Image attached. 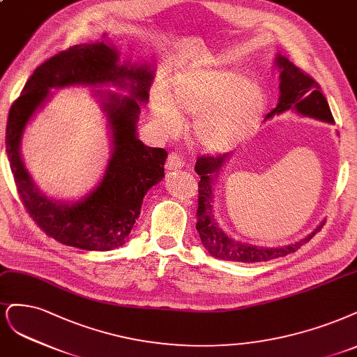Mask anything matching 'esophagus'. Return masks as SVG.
Wrapping results in <instances>:
<instances>
[{"instance_id":"obj_1","label":"esophagus","mask_w":357,"mask_h":357,"mask_svg":"<svg viewBox=\"0 0 357 357\" xmlns=\"http://www.w3.org/2000/svg\"><path fill=\"white\" fill-rule=\"evenodd\" d=\"M165 167H167L168 171L180 169V168L184 167V159H183V156H181L180 153H177V152L169 153L168 158H167V165H165Z\"/></svg>"}]
</instances>
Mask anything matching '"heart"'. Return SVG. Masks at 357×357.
Returning a JSON list of instances; mask_svg holds the SVG:
<instances>
[{
    "label": "heart",
    "mask_w": 357,
    "mask_h": 357,
    "mask_svg": "<svg viewBox=\"0 0 357 357\" xmlns=\"http://www.w3.org/2000/svg\"><path fill=\"white\" fill-rule=\"evenodd\" d=\"M268 102L260 82L236 70L198 69L177 75L167 96L153 103V121L165 132H176L180 115L195 116V142L208 152H225L247 139Z\"/></svg>",
    "instance_id": "1"
}]
</instances>
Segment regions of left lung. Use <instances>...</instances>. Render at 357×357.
<instances>
[{"label":"left lung","mask_w":357,"mask_h":357,"mask_svg":"<svg viewBox=\"0 0 357 357\" xmlns=\"http://www.w3.org/2000/svg\"><path fill=\"white\" fill-rule=\"evenodd\" d=\"M276 66L279 69V103L267 114V118L275 115L284 114L289 109H294L297 114L303 116L314 118L319 121L329 122L334 124L333 114H331L329 105L325 99V96L321 91L319 85L309 73L303 72L300 68L289 61L287 57L278 54L276 56ZM230 153L215 155V156H199L196 161L195 171L201 176L199 196H198V223H196V230L199 231L201 241L204 247L211 255L220 260L226 261H239V263H258V261H268L278 257H285L291 252H296L301 245L309 242L316 233L321 230L322 225L317 226L309 236L303 238L298 242H294L287 247L279 248H264V247H254V245L236 242L235 239L229 238L217 223V220L213 214V198H214V181L218 177L220 169L225 167Z\"/></svg>","instance_id":"8db88e82"}]
</instances>
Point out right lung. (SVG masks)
<instances>
[{
    "label": "right lung",
    "mask_w": 357,
    "mask_h": 357,
    "mask_svg": "<svg viewBox=\"0 0 357 357\" xmlns=\"http://www.w3.org/2000/svg\"><path fill=\"white\" fill-rule=\"evenodd\" d=\"M118 60L116 48L105 41L72 45L47 59L24 84L7 119L6 151L23 206L48 236L85 251H110L124 245L140 215L144 195L164 178L167 152L143 144L136 130L140 103L149 99L153 69L119 65ZM126 80L130 81L131 96L96 91L113 130L114 144L104 180L78 203L47 199L34 186L20 156V142L29 119L52 88L107 82L125 88Z\"/></svg>",
    "instance_id": "add662e5"
}]
</instances>
